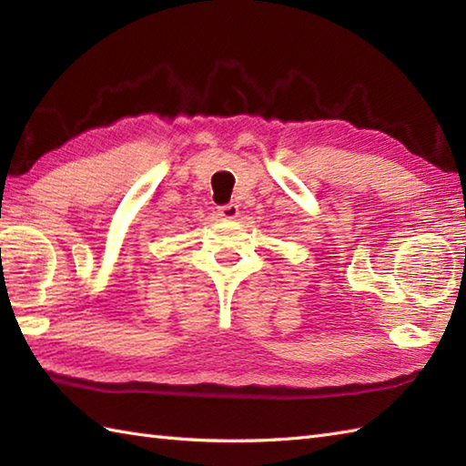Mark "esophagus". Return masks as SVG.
I'll return each mask as SVG.
<instances>
[{"instance_id": "1", "label": "esophagus", "mask_w": 466, "mask_h": 466, "mask_svg": "<svg viewBox=\"0 0 466 466\" xmlns=\"http://www.w3.org/2000/svg\"><path fill=\"white\" fill-rule=\"evenodd\" d=\"M238 212H240V210H238L236 204H224V207L218 208V218L220 220H234Z\"/></svg>"}]
</instances>
